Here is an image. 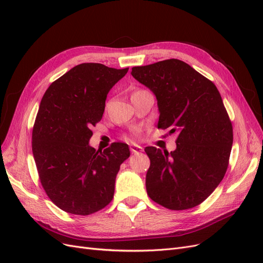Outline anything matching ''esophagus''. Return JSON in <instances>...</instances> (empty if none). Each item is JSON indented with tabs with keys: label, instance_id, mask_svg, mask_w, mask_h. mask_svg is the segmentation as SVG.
Wrapping results in <instances>:
<instances>
[{
	"label": "esophagus",
	"instance_id": "esophagus-1",
	"mask_svg": "<svg viewBox=\"0 0 263 263\" xmlns=\"http://www.w3.org/2000/svg\"><path fill=\"white\" fill-rule=\"evenodd\" d=\"M142 150H144V149H142V147L139 146V145H136V144L130 145V151L133 154H139V153H141Z\"/></svg>",
	"mask_w": 263,
	"mask_h": 263
}]
</instances>
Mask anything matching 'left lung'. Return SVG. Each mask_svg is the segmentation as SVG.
<instances>
[{
    "mask_svg": "<svg viewBox=\"0 0 263 263\" xmlns=\"http://www.w3.org/2000/svg\"><path fill=\"white\" fill-rule=\"evenodd\" d=\"M156 95L158 128L178 133L177 149H145L150 159L146 189L151 200L174 211L205 201L224 178L233 126L215 84L178 59L132 68Z\"/></svg>",
    "mask_w": 263,
    "mask_h": 263,
    "instance_id": "8db88e82",
    "label": "left lung"
}]
</instances>
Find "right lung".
I'll list each match as a JSON object with an SVG mask.
<instances>
[{
  "mask_svg": "<svg viewBox=\"0 0 263 263\" xmlns=\"http://www.w3.org/2000/svg\"><path fill=\"white\" fill-rule=\"evenodd\" d=\"M128 71L81 63L50 84L33 128V155L42 185L53 204L74 215H90L113 200L119 166L128 145L104 150L89 145L109 90Z\"/></svg>",
  "mask_w": 263,
  "mask_h": 263,
  "instance_id": "right-lung-1",
  "label": "right lung"
}]
</instances>
